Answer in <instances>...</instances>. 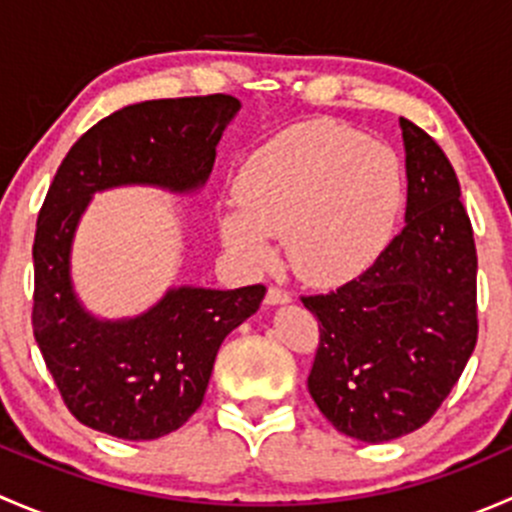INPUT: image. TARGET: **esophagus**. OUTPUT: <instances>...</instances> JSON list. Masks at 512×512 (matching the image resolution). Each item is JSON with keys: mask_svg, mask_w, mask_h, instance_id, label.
<instances>
[{"mask_svg": "<svg viewBox=\"0 0 512 512\" xmlns=\"http://www.w3.org/2000/svg\"><path fill=\"white\" fill-rule=\"evenodd\" d=\"M289 299H292V294H289L287 289H282V287L272 285L270 289H267L265 302H267V304H285V302H289Z\"/></svg>", "mask_w": 512, "mask_h": 512, "instance_id": "1", "label": "esophagus"}]
</instances>
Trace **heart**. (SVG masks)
<instances>
[{
  "mask_svg": "<svg viewBox=\"0 0 512 512\" xmlns=\"http://www.w3.org/2000/svg\"><path fill=\"white\" fill-rule=\"evenodd\" d=\"M225 210L227 250L250 267L285 257L307 285H339L381 252L401 198L404 168L389 146L337 123H302L257 148L235 178Z\"/></svg>",
  "mask_w": 512,
  "mask_h": 512,
  "instance_id": "1",
  "label": "heart"
}]
</instances>
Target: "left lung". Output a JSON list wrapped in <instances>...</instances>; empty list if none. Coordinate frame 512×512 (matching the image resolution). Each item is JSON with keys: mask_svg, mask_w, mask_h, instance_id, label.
I'll use <instances>...</instances> for the list:
<instances>
[{"mask_svg": "<svg viewBox=\"0 0 512 512\" xmlns=\"http://www.w3.org/2000/svg\"><path fill=\"white\" fill-rule=\"evenodd\" d=\"M406 225L369 270L302 297L319 319L309 394L344 436L394 441L441 409L478 342V255L451 160L401 118Z\"/></svg>", "mask_w": 512, "mask_h": 512, "instance_id": "1", "label": "left lung"}]
</instances>
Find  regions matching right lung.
Returning <instances> with one entry per match:
<instances>
[{
    "mask_svg": "<svg viewBox=\"0 0 512 512\" xmlns=\"http://www.w3.org/2000/svg\"><path fill=\"white\" fill-rule=\"evenodd\" d=\"M240 101L158 98L101 118L61 160L34 235L32 329L66 409L84 426L153 441L200 409L220 344L260 309L265 285L170 289L143 317L98 322L76 302L69 247L91 193L148 183L195 190Z\"/></svg>",
    "mask_w": 512,
    "mask_h": 512,
    "instance_id": "right-lung-1",
    "label": "right lung"
}]
</instances>
